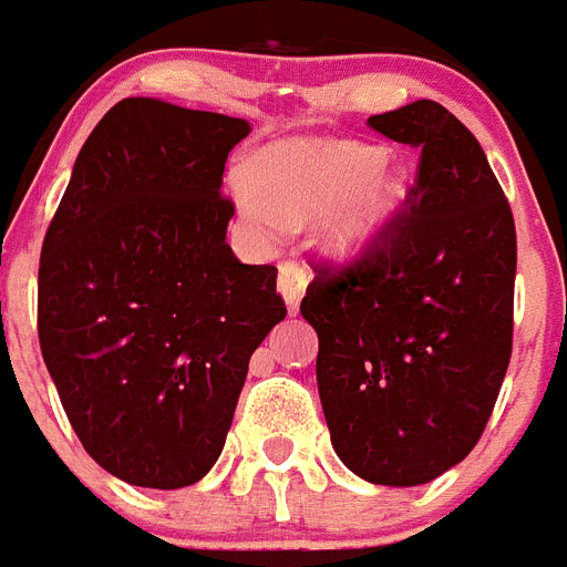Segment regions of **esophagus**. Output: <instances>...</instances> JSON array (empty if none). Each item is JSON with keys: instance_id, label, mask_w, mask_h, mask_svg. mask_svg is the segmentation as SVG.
Returning a JSON list of instances; mask_svg holds the SVG:
<instances>
[{"instance_id": "esophagus-1", "label": "esophagus", "mask_w": 567, "mask_h": 567, "mask_svg": "<svg viewBox=\"0 0 567 567\" xmlns=\"http://www.w3.org/2000/svg\"><path fill=\"white\" fill-rule=\"evenodd\" d=\"M306 285H308L306 265H299V261H282V265H279L276 288H279V293H282L291 311H297L299 299H302V293H306Z\"/></svg>"}]
</instances>
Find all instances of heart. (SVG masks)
<instances>
[{"instance_id": "b5f03b06", "label": "heart", "mask_w": 567, "mask_h": 567, "mask_svg": "<svg viewBox=\"0 0 567 567\" xmlns=\"http://www.w3.org/2000/svg\"><path fill=\"white\" fill-rule=\"evenodd\" d=\"M383 158V150L354 141H291L265 152L236 193L245 216L268 233L320 213L322 247L357 259L386 236L406 202V175Z\"/></svg>"}]
</instances>
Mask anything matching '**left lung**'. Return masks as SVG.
Masks as SVG:
<instances>
[{"instance_id": "1", "label": "left lung", "mask_w": 567, "mask_h": 567, "mask_svg": "<svg viewBox=\"0 0 567 567\" xmlns=\"http://www.w3.org/2000/svg\"><path fill=\"white\" fill-rule=\"evenodd\" d=\"M421 150L386 236L313 265L302 317L337 455L372 484L415 487L470 455L513 351L516 225L473 132L435 100L372 114Z\"/></svg>"}]
</instances>
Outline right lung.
Here are the masks:
<instances>
[{
  "instance_id": "1",
  "label": "right lung",
  "mask_w": 567,
  "mask_h": 567,
  "mask_svg": "<svg viewBox=\"0 0 567 567\" xmlns=\"http://www.w3.org/2000/svg\"><path fill=\"white\" fill-rule=\"evenodd\" d=\"M250 123L126 97L83 144L51 218L37 331L85 453L135 487L216 464L250 354L285 320L274 265L225 241L227 155Z\"/></svg>"
}]
</instances>
